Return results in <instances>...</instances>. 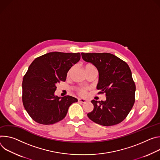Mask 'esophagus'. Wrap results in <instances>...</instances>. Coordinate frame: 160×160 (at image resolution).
<instances>
[{
    "mask_svg": "<svg viewBox=\"0 0 160 160\" xmlns=\"http://www.w3.org/2000/svg\"><path fill=\"white\" fill-rule=\"evenodd\" d=\"M78 101H79V102H82V103H85V102H86V100H85V99H84V98H79V99H78Z\"/></svg>",
    "mask_w": 160,
    "mask_h": 160,
    "instance_id": "1",
    "label": "esophagus"
}]
</instances>
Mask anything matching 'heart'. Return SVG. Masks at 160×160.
Returning a JSON list of instances; mask_svg holds the SVG:
<instances>
[{
	"mask_svg": "<svg viewBox=\"0 0 160 160\" xmlns=\"http://www.w3.org/2000/svg\"><path fill=\"white\" fill-rule=\"evenodd\" d=\"M84 68H85V70H88V69H91V68H95V67L93 65H92V64H86V65L84 66ZM71 72H72V68H71V69L68 71V76H69V75L70 74ZM86 90L85 88H79V95H84L85 93H86Z\"/></svg>",
	"mask_w": 160,
	"mask_h": 160,
	"instance_id": "heart-1",
	"label": "heart"
}]
</instances>
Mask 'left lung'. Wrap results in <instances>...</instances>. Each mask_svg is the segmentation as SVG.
I'll use <instances>...</instances> for the list:
<instances>
[{
	"label": "left lung",
	"mask_w": 160,
	"mask_h": 160,
	"mask_svg": "<svg viewBox=\"0 0 160 160\" xmlns=\"http://www.w3.org/2000/svg\"><path fill=\"white\" fill-rule=\"evenodd\" d=\"M82 59L98 71L97 90L105 93V101L92 100L93 110L87 116L103 126L117 125L126 118L135 102V84L128 64L108 52L81 53Z\"/></svg>",
	"instance_id": "left-lung-1"
}]
</instances>
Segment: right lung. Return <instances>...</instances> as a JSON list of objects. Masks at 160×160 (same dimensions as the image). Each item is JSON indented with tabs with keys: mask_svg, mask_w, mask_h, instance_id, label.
<instances>
[{
	"mask_svg": "<svg viewBox=\"0 0 160 160\" xmlns=\"http://www.w3.org/2000/svg\"><path fill=\"white\" fill-rule=\"evenodd\" d=\"M81 58L79 52H51L35 58L22 82L23 106L33 120L52 125L62 120L70 105L78 102L71 97L55 95L56 84L65 81L70 68Z\"/></svg>",
	"mask_w": 160,
	"mask_h": 160,
	"instance_id": "right-lung-1",
	"label": "right lung"
}]
</instances>
